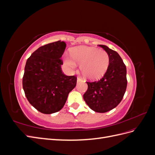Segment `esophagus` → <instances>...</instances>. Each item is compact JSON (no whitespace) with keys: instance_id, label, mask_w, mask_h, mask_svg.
Masks as SVG:
<instances>
[{"instance_id":"34e87169","label":"esophagus","mask_w":155,"mask_h":155,"mask_svg":"<svg viewBox=\"0 0 155 155\" xmlns=\"http://www.w3.org/2000/svg\"><path fill=\"white\" fill-rule=\"evenodd\" d=\"M81 81H83V79L81 78H77V83H79V82H80Z\"/></svg>"}]
</instances>
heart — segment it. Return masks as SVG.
<instances>
[{"label":"heart","mask_w":155,"mask_h":155,"mask_svg":"<svg viewBox=\"0 0 155 155\" xmlns=\"http://www.w3.org/2000/svg\"><path fill=\"white\" fill-rule=\"evenodd\" d=\"M109 54L104 50L79 46L71 50V57L65 55L64 64L67 71L73 72L81 64V71L87 79L96 80L106 73L109 65Z\"/></svg>","instance_id":"heart-1"}]
</instances>
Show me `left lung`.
Instances as JSON below:
<instances>
[{"mask_svg": "<svg viewBox=\"0 0 155 155\" xmlns=\"http://www.w3.org/2000/svg\"><path fill=\"white\" fill-rule=\"evenodd\" d=\"M99 46L109 54V67L100 80L87 82L88 89L83 99L92 110L104 113L113 109L121 102L127 81L126 67L120 55L105 45Z\"/></svg>", "mask_w": 155, "mask_h": 155, "instance_id": "8db88e82", "label": "left lung"}]
</instances>
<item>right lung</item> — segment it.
<instances>
[{"instance_id": "1", "label": "right lung", "mask_w": 155, "mask_h": 155, "mask_svg": "<svg viewBox=\"0 0 155 155\" xmlns=\"http://www.w3.org/2000/svg\"><path fill=\"white\" fill-rule=\"evenodd\" d=\"M65 48L66 43L58 41L41 46L27 59L23 90L30 104L43 114L61 109L76 85L77 78L66 76L61 69Z\"/></svg>"}]
</instances>
